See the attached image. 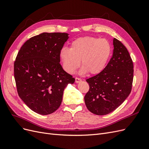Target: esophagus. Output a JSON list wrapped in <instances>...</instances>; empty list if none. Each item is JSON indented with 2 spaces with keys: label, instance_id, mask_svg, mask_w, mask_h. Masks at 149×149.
Masks as SVG:
<instances>
[{
  "label": "esophagus",
  "instance_id": "1",
  "mask_svg": "<svg viewBox=\"0 0 149 149\" xmlns=\"http://www.w3.org/2000/svg\"><path fill=\"white\" fill-rule=\"evenodd\" d=\"M81 81V79L80 78H75V82H76V83H79Z\"/></svg>",
  "mask_w": 149,
  "mask_h": 149
}]
</instances>
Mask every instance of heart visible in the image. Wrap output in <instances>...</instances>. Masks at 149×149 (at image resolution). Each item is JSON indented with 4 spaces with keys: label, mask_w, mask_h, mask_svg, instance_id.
I'll list each match as a JSON object with an SVG mask.
<instances>
[{
    "label": "heart",
    "mask_w": 149,
    "mask_h": 149,
    "mask_svg": "<svg viewBox=\"0 0 149 149\" xmlns=\"http://www.w3.org/2000/svg\"><path fill=\"white\" fill-rule=\"evenodd\" d=\"M111 52V44L107 40L84 37L72 42L70 48H61L59 57L63 68L68 73L73 74L81 61V74L96 75L105 68Z\"/></svg>",
    "instance_id": "obj_1"
}]
</instances>
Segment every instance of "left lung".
<instances>
[{
  "label": "left lung",
  "mask_w": 149,
  "mask_h": 149,
  "mask_svg": "<svg viewBox=\"0 0 149 149\" xmlns=\"http://www.w3.org/2000/svg\"><path fill=\"white\" fill-rule=\"evenodd\" d=\"M113 55L101 73L86 79L89 90L84 96L88 109L106 115L117 109L131 91L133 62L127 48L113 38Z\"/></svg>",
  "instance_id": "obj_1"
}]
</instances>
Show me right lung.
<instances>
[{"mask_svg": "<svg viewBox=\"0 0 149 149\" xmlns=\"http://www.w3.org/2000/svg\"><path fill=\"white\" fill-rule=\"evenodd\" d=\"M66 33H43L21 47L14 63L17 92L30 109L41 115L56 111L65 88L75 79L60 64L59 53L69 38Z\"/></svg>", "mask_w": 149, "mask_h": 149, "instance_id": "obj_1", "label": "right lung"}]
</instances>
